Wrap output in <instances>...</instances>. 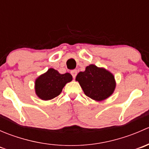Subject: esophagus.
<instances>
[{
    "instance_id": "34e87169",
    "label": "esophagus",
    "mask_w": 149,
    "mask_h": 149,
    "mask_svg": "<svg viewBox=\"0 0 149 149\" xmlns=\"http://www.w3.org/2000/svg\"><path fill=\"white\" fill-rule=\"evenodd\" d=\"M70 73H71L72 76H73V78H76V75H77V70H72L71 71H70Z\"/></svg>"
}]
</instances>
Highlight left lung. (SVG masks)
I'll use <instances>...</instances> for the list:
<instances>
[{
  "label": "left lung",
  "mask_w": 149,
  "mask_h": 149,
  "mask_svg": "<svg viewBox=\"0 0 149 149\" xmlns=\"http://www.w3.org/2000/svg\"><path fill=\"white\" fill-rule=\"evenodd\" d=\"M76 80L79 81L84 94L96 101L108 98L115 88L113 75L94 65L87 66L85 71L79 73Z\"/></svg>",
  "instance_id": "8db88e82"
}]
</instances>
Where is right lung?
I'll return each instance as SVG.
<instances>
[{"label":"right lung","mask_w":149,"mask_h":149,"mask_svg":"<svg viewBox=\"0 0 149 149\" xmlns=\"http://www.w3.org/2000/svg\"><path fill=\"white\" fill-rule=\"evenodd\" d=\"M72 79L69 73L61 74L58 70L49 68L36 80V94L42 100H52L61 94L63 88L68 82L71 81Z\"/></svg>","instance_id":"1"}]
</instances>
